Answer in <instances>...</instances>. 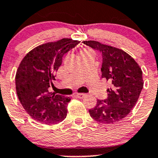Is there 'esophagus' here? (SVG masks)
Wrapping results in <instances>:
<instances>
[{
  "mask_svg": "<svg viewBox=\"0 0 158 158\" xmlns=\"http://www.w3.org/2000/svg\"><path fill=\"white\" fill-rule=\"evenodd\" d=\"M76 96L78 98H83V97H86V94H76Z\"/></svg>",
  "mask_w": 158,
  "mask_h": 158,
  "instance_id": "1",
  "label": "esophagus"
}]
</instances>
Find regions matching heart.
<instances>
[{"instance_id": "1", "label": "heart", "mask_w": 158, "mask_h": 158, "mask_svg": "<svg viewBox=\"0 0 158 158\" xmlns=\"http://www.w3.org/2000/svg\"><path fill=\"white\" fill-rule=\"evenodd\" d=\"M79 56H80L82 60L86 58H94V52L90 49L84 48V49L81 50L80 51Z\"/></svg>"}]
</instances>
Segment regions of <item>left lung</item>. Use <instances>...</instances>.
Returning a JSON list of instances; mask_svg holds the SVG:
<instances>
[{
  "label": "left lung",
  "instance_id": "left-lung-1",
  "mask_svg": "<svg viewBox=\"0 0 158 158\" xmlns=\"http://www.w3.org/2000/svg\"><path fill=\"white\" fill-rule=\"evenodd\" d=\"M83 43L102 54L101 78L111 86L107 89V99L97 100L95 107L89 110V114L100 123H115L130 113L139 99L143 87L142 70L122 50L94 40Z\"/></svg>",
  "mask_w": 158,
  "mask_h": 158
}]
</instances>
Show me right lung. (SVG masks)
Listing matches in <instances>:
<instances>
[{"label": "right lung", "mask_w": 158, "mask_h": 158, "mask_svg": "<svg viewBox=\"0 0 158 158\" xmlns=\"http://www.w3.org/2000/svg\"><path fill=\"white\" fill-rule=\"evenodd\" d=\"M79 41L64 38L40 45L22 60L15 76L16 92L20 103L32 118L51 125L61 122L67 116L71 99L50 93L62 57Z\"/></svg>", "instance_id": "obj_1"}]
</instances>
